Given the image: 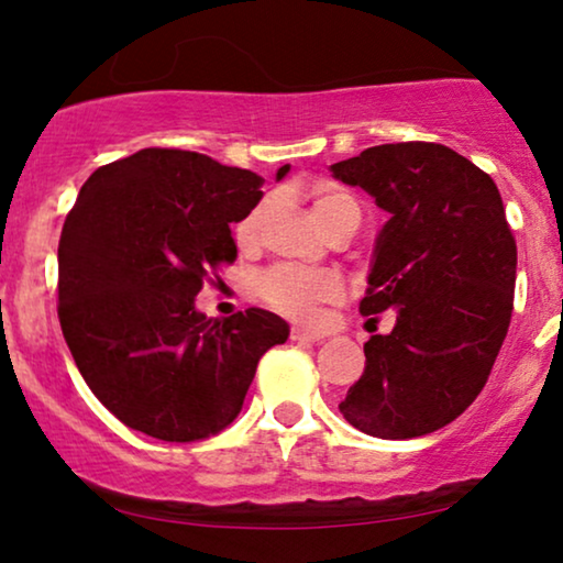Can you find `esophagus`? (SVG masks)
Returning <instances> with one entry per match:
<instances>
[{
    "mask_svg": "<svg viewBox=\"0 0 563 563\" xmlns=\"http://www.w3.org/2000/svg\"><path fill=\"white\" fill-rule=\"evenodd\" d=\"M291 341L297 343H318L322 341L320 333H310V330H302V328H291Z\"/></svg>",
    "mask_w": 563,
    "mask_h": 563,
    "instance_id": "1",
    "label": "esophagus"
}]
</instances>
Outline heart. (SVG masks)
<instances>
[{"instance_id":"b5f03b06","label":"heart","mask_w":563,"mask_h":563,"mask_svg":"<svg viewBox=\"0 0 563 563\" xmlns=\"http://www.w3.org/2000/svg\"><path fill=\"white\" fill-rule=\"evenodd\" d=\"M268 207L256 205L245 218L235 225V243L241 249H253L258 243L261 228H264ZM312 212L325 230L335 220L353 218L358 220V202L356 197L338 187V184L322 181L312 189ZM261 297L276 310L289 314V318L310 322L318 318V307L330 302L341 295V282L330 272H299V268L276 266L266 272L258 282Z\"/></svg>"}]
</instances>
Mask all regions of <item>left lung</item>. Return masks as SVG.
<instances>
[{"label": "left lung", "instance_id": "1", "mask_svg": "<svg viewBox=\"0 0 563 563\" xmlns=\"http://www.w3.org/2000/svg\"><path fill=\"white\" fill-rule=\"evenodd\" d=\"M330 172L389 214L358 310L397 318L364 345V374L338 410L387 441L433 433L474 402L510 328L518 245L503 197L441 143L374 145Z\"/></svg>", "mask_w": 563, "mask_h": 563}]
</instances>
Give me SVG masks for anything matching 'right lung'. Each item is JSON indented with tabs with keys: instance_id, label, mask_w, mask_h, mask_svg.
<instances>
[{
	"instance_id": "right-lung-1",
	"label": "right lung",
	"mask_w": 563,
	"mask_h": 563,
	"mask_svg": "<svg viewBox=\"0 0 563 563\" xmlns=\"http://www.w3.org/2000/svg\"><path fill=\"white\" fill-rule=\"evenodd\" d=\"M261 184L176 148H143L84 181L58 243V320L84 382L128 428L168 443L220 433L258 358L289 338L258 307L228 320L195 307L207 274L235 261L230 222L261 202Z\"/></svg>"
}]
</instances>
